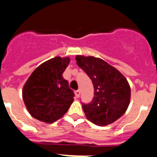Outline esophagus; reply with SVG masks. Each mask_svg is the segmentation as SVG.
Wrapping results in <instances>:
<instances>
[{
    "mask_svg": "<svg viewBox=\"0 0 157 157\" xmlns=\"http://www.w3.org/2000/svg\"><path fill=\"white\" fill-rule=\"evenodd\" d=\"M75 96L77 97V98H79V96H80V90H76L75 92Z\"/></svg>",
    "mask_w": 157,
    "mask_h": 157,
    "instance_id": "34e87169",
    "label": "esophagus"
}]
</instances>
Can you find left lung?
<instances>
[{
  "label": "left lung",
  "mask_w": 157,
  "mask_h": 157,
  "mask_svg": "<svg viewBox=\"0 0 157 157\" xmlns=\"http://www.w3.org/2000/svg\"><path fill=\"white\" fill-rule=\"evenodd\" d=\"M80 67L92 80L94 96L92 101L82 103L86 116L98 126L109 125L127 111L130 100V87L123 75L100 58L76 56Z\"/></svg>",
  "instance_id": "8db88e82"
}]
</instances>
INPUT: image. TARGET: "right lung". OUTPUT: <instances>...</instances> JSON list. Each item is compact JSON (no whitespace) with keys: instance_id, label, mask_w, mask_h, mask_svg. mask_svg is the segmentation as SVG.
Returning a JSON list of instances; mask_svg holds the SVG:
<instances>
[{"instance_id":"obj_1","label":"right lung","mask_w":157,"mask_h":157,"mask_svg":"<svg viewBox=\"0 0 157 157\" xmlns=\"http://www.w3.org/2000/svg\"><path fill=\"white\" fill-rule=\"evenodd\" d=\"M70 58L56 56L33 71L23 89V98L29 113L44 123H52L67 112L75 94L63 73Z\"/></svg>"}]
</instances>
